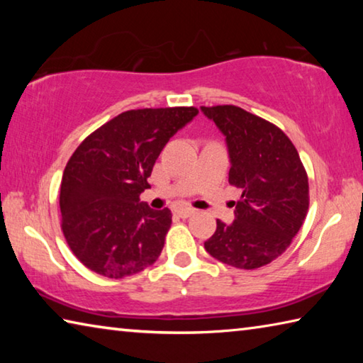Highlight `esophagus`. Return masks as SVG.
<instances>
[{"label":"esophagus","instance_id":"1","mask_svg":"<svg viewBox=\"0 0 363 363\" xmlns=\"http://www.w3.org/2000/svg\"><path fill=\"white\" fill-rule=\"evenodd\" d=\"M194 213H195L194 208H176V210H174L176 216H179V218H182V219L190 218Z\"/></svg>","mask_w":363,"mask_h":363}]
</instances>
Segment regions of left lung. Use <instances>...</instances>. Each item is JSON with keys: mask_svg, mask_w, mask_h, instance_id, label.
I'll use <instances>...</instances> for the list:
<instances>
[{"mask_svg": "<svg viewBox=\"0 0 363 363\" xmlns=\"http://www.w3.org/2000/svg\"><path fill=\"white\" fill-rule=\"evenodd\" d=\"M230 155V186L242 189L230 225L216 220L205 250L237 269H257L290 247L309 211V181L296 147L274 123L237 106L201 107Z\"/></svg>", "mask_w": 363, "mask_h": 363, "instance_id": "left-lung-1", "label": "left lung"}]
</instances>
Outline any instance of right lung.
Returning <instances> with one entry per match:
<instances>
[{"label": "right lung", "instance_id": "1", "mask_svg": "<svg viewBox=\"0 0 363 363\" xmlns=\"http://www.w3.org/2000/svg\"><path fill=\"white\" fill-rule=\"evenodd\" d=\"M199 113L195 107L138 108L91 133L64 169L59 205L72 253L93 272L125 279L158 259L171 211L139 200L160 152Z\"/></svg>", "mask_w": 363, "mask_h": 363}]
</instances>
